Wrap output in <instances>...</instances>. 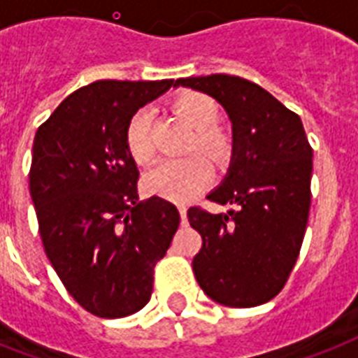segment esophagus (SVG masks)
<instances>
[{"label":"esophagus","mask_w":358,"mask_h":358,"mask_svg":"<svg viewBox=\"0 0 358 358\" xmlns=\"http://www.w3.org/2000/svg\"><path fill=\"white\" fill-rule=\"evenodd\" d=\"M178 210H180V217H182V224H185L187 223V208L180 206Z\"/></svg>","instance_id":"esophagus-1"}]
</instances>
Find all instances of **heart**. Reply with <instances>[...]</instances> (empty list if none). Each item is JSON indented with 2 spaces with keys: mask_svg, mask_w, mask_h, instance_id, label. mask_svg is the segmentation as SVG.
<instances>
[{
  "mask_svg": "<svg viewBox=\"0 0 358 358\" xmlns=\"http://www.w3.org/2000/svg\"><path fill=\"white\" fill-rule=\"evenodd\" d=\"M171 109L195 129L189 141V152H202L219 167L232 159L234 139L229 129L217 124L219 103L212 96L199 91H184L173 98ZM126 148L137 165H148L154 159L152 120L145 109L137 111L126 126ZM204 156L193 154L178 162H162L143 180L145 191L169 201H189L212 178V165Z\"/></svg>",
  "mask_w": 358,
  "mask_h": 358,
  "instance_id": "b5f03b06",
  "label": "heart"
}]
</instances>
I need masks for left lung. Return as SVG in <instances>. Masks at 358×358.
Listing matches in <instances>:
<instances>
[{
	"mask_svg": "<svg viewBox=\"0 0 358 358\" xmlns=\"http://www.w3.org/2000/svg\"><path fill=\"white\" fill-rule=\"evenodd\" d=\"M215 98L234 129V157L227 178L208 199L232 204L229 213L189 208L202 236L193 258L196 282L208 297L232 308L271 301L299 256L310 212L312 146L299 115L266 89L239 76L182 78Z\"/></svg>",
	"mask_w": 358,
	"mask_h": 358,
	"instance_id": "obj_1",
	"label": "left lung"
}]
</instances>
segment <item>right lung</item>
Wrapping results in <instances>:
<instances>
[{
  "instance_id": "add662e5",
  "label": "right lung",
  "mask_w": 358,
  "mask_h": 358,
  "mask_svg": "<svg viewBox=\"0 0 358 358\" xmlns=\"http://www.w3.org/2000/svg\"><path fill=\"white\" fill-rule=\"evenodd\" d=\"M173 85L94 81L36 129L29 193L42 245L66 292L98 317L129 316L150 301L154 267L178 230L174 204L139 202L126 148L129 119Z\"/></svg>"
}]
</instances>
